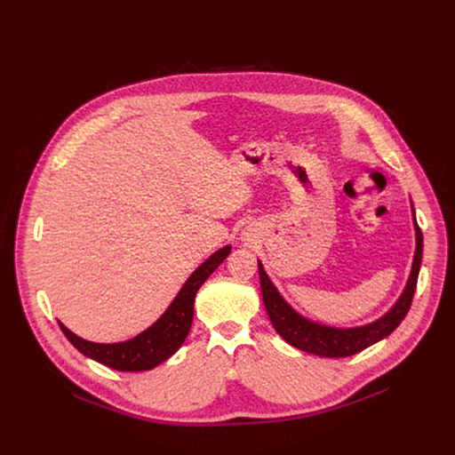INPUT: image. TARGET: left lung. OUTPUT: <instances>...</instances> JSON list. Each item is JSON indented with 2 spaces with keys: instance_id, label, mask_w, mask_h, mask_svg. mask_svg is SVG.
I'll return each instance as SVG.
<instances>
[{
  "instance_id": "obj_1",
  "label": "left lung",
  "mask_w": 455,
  "mask_h": 455,
  "mask_svg": "<svg viewBox=\"0 0 455 455\" xmlns=\"http://www.w3.org/2000/svg\"><path fill=\"white\" fill-rule=\"evenodd\" d=\"M414 227H416L414 263H412L411 277L407 281V286H405L400 300L387 315H383L381 318L367 323V326H360V328L339 330V328L322 326V323H316V322H311V320L300 316L279 295V291L268 279L263 265L257 263L265 307L268 311V316L274 323L275 331L293 347L311 353V355H316V356H326V358H344V356L356 355V353L367 349L369 346L379 342L381 339L391 335L400 326L405 315L409 313L412 299H414L416 284H418L421 257H423V234L416 223V214H414Z\"/></svg>"
}]
</instances>
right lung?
<instances>
[{
    "mask_svg": "<svg viewBox=\"0 0 455 455\" xmlns=\"http://www.w3.org/2000/svg\"><path fill=\"white\" fill-rule=\"evenodd\" d=\"M232 246H225L212 253L207 261L194 272L176 299L171 302L167 311L153 323L149 330L139 337L118 342V344H95L88 342L72 333L64 323L59 322V328L84 356H90L116 371H149L169 356H172L188 335L192 316H194V297H196L202 284L211 274L225 261Z\"/></svg>",
    "mask_w": 455,
    "mask_h": 455,
    "instance_id": "obj_1",
    "label": "right lung"
}]
</instances>
